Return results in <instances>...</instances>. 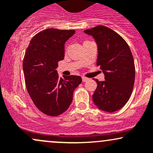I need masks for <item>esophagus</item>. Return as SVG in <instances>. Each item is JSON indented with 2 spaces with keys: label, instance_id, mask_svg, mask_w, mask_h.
<instances>
[{
  "label": "esophagus",
  "instance_id": "esophagus-1",
  "mask_svg": "<svg viewBox=\"0 0 153 153\" xmlns=\"http://www.w3.org/2000/svg\"><path fill=\"white\" fill-rule=\"evenodd\" d=\"M82 82H86L89 80V78H85V77H82Z\"/></svg>",
  "mask_w": 153,
  "mask_h": 153
}]
</instances>
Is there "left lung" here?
<instances>
[{
    "label": "left lung",
    "mask_w": 153,
    "mask_h": 153,
    "mask_svg": "<svg viewBox=\"0 0 153 153\" xmlns=\"http://www.w3.org/2000/svg\"><path fill=\"white\" fill-rule=\"evenodd\" d=\"M98 45L97 64L105 75L97 82L93 101L99 109L114 112L129 101L134 87L135 67L129 45L120 35L104 26L84 31Z\"/></svg>",
    "instance_id": "8db88e82"
}]
</instances>
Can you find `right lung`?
Wrapping results in <instances>:
<instances>
[{"instance_id": "right-lung-1", "label": "right lung", "mask_w": 153, "mask_h": 153, "mask_svg": "<svg viewBox=\"0 0 153 153\" xmlns=\"http://www.w3.org/2000/svg\"><path fill=\"white\" fill-rule=\"evenodd\" d=\"M75 30L47 29L36 34L23 60L26 87L31 100L45 114H62L71 104L73 91L81 83L78 75L59 78L56 68L65 56V43Z\"/></svg>"}]
</instances>
